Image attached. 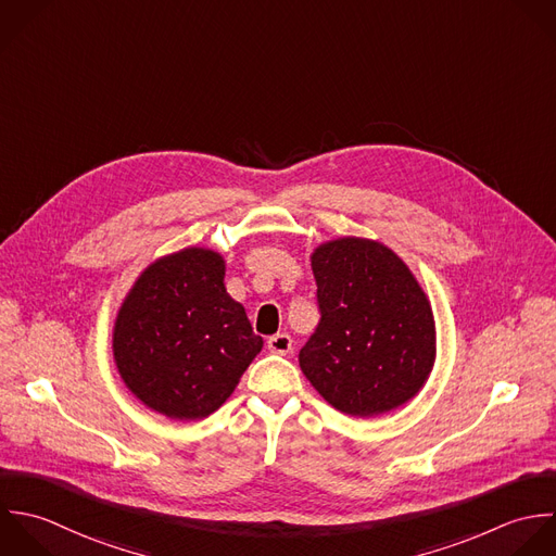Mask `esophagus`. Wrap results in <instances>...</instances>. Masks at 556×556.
<instances>
[{
  "label": "esophagus",
  "mask_w": 556,
  "mask_h": 556,
  "mask_svg": "<svg viewBox=\"0 0 556 556\" xmlns=\"http://www.w3.org/2000/svg\"><path fill=\"white\" fill-rule=\"evenodd\" d=\"M268 351L275 355H288L292 351V338L288 333H277L268 338Z\"/></svg>",
  "instance_id": "1"
}]
</instances>
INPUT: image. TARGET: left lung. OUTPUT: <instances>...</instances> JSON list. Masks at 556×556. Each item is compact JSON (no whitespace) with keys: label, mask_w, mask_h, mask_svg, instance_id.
Here are the masks:
<instances>
[{"label":"left lung","mask_w":556,"mask_h":556,"mask_svg":"<svg viewBox=\"0 0 556 556\" xmlns=\"http://www.w3.org/2000/svg\"><path fill=\"white\" fill-rule=\"evenodd\" d=\"M320 323L299 353L314 390L338 412L372 418L409 403L435 364L431 301L386 244L344 236L312 253Z\"/></svg>","instance_id":"8db88e82"}]
</instances>
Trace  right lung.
I'll return each instance as SVG.
<instances>
[{"mask_svg": "<svg viewBox=\"0 0 556 556\" xmlns=\"http://www.w3.org/2000/svg\"><path fill=\"white\" fill-rule=\"evenodd\" d=\"M227 294L225 260L203 247L157 257L123 299L112 353L125 388L170 420H201L236 390L262 351Z\"/></svg>", "mask_w": 556, "mask_h": 556, "instance_id": "obj_1", "label": "right lung"}]
</instances>
